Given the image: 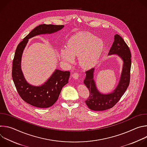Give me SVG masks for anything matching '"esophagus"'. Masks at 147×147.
Segmentation results:
<instances>
[{
  "instance_id": "obj_1",
  "label": "esophagus",
  "mask_w": 147,
  "mask_h": 147,
  "mask_svg": "<svg viewBox=\"0 0 147 147\" xmlns=\"http://www.w3.org/2000/svg\"><path fill=\"white\" fill-rule=\"evenodd\" d=\"M72 77H73L74 79L77 80V79L78 78L79 74H78V73H74L73 74V75H72Z\"/></svg>"
}]
</instances>
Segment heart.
I'll return each mask as SVG.
<instances>
[{"mask_svg":"<svg viewBox=\"0 0 147 147\" xmlns=\"http://www.w3.org/2000/svg\"><path fill=\"white\" fill-rule=\"evenodd\" d=\"M103 49L101 39L88 32L76 34L68 40L66 48L61 51L62 59L72 64L74 57L79 56V63L84 69L94 67L98 62Z\"/></svg>","mask_w":147,"mask_h":147,"instance_id":"obj_1","label":"heart"}]
</instances>
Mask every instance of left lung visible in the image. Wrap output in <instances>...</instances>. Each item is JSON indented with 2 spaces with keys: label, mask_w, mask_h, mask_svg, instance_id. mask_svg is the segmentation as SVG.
<instances>
[{
  "label": "left lung",
  "mask_w": 147,
  "mask_h": 147,
  "mask_svg": "<svg viewBox=\"0 0 147 147\" xmlns=\"http://www.w3.org/2000/svg\"><path fill=\"white\" fill-rule=\"evenodd\" d=\"M108 55H116L123 60L120 80L112 92L109 94H102L98 90L94 79L95 68L86 72V77L84 83L90 91V96L86 100V103L92 111H102L112 108L120 100L129 86L131 65V53L127 45L119 35L116 34L114 36V42Z\"/></svg>",
  "instance_id": "8db88e82"
}]
</instances>
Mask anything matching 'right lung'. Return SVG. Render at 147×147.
<instances>
[{
	"label": "right lung",
	"instance_id": "1",
	"mask_svg": "<svg viewBox=\"0 0 147 147\" xmlns=\"http://www.w3.org/2000/svg\"><path fill=\"white\" fill-rule=\"evenodd\" d=\"M64 26L41 24L32 30L18 45L13 61L12 78L17 91L25 102L39 108L52 107L57 101L62 88L69 82L70 71L56 69L43 84L35 86L28 83L21 67L23 51L28 39L42 34H52L61 30Z\"/></svg>",
	"mask_w": 147,
	"mask_h": 147
}]
</instances>
